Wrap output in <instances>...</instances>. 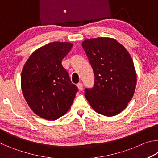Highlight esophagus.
I'll list each match as a JSON object with an SVG mask.
<instances>
[{
  "label": "esophagus",
  "instance_id": "1",
  "mask_svg": "<svg viewBox=\"0 0 158 158\" xmlns=\"http://www.w3.org/2000/svg\"><path fill=\"white\" fill-rule=\"evenodd\" d=\"M83 84L81 82H80V83H79V84H77V88H78V89H79V90H82L83 89Z\"/></svg>",
  "mask_w": 158,
  "mask_h": 158
}]
</instances>
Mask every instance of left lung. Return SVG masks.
<instances>
[{
	"label": "left lung",
	"mask_w": 158,
	"mask_h": 158,
	"mask_svg": "<svg viewBox=\"0 0 158 158\" xmlns=\"http://www.w3.org/2000/svg\"><path fill=\"white\" fill-rule=\"evenodd\" d=\"M82 47L94 72L95 84L85 89L93 110L114 116L126 108L137 84V74L127 49L111 37L85 40Z\"/></svg>",
	"instance_id": "left-lung-1"
}]
</instances>
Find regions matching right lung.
Wrapping results in <instances>:
<instances>
[{
  "mask_svg": "<svg viewBox=\"0 0 158 158\" xmlns=\"http://www.w3.org/2000/svg\"><path fill=\"white\" fill-rule=\"evenodd\" d=\"M72 47L68 42L44 45L30 56L21 72V90L26 102L35 114L48 121L65 114L78 91L61 64Z\"/></svg>",
  "mask_w": 158,
  "mask_h": 158,
  "instance_id": "right-lung-1",
  "label": "right lung"
}]
</instances>
